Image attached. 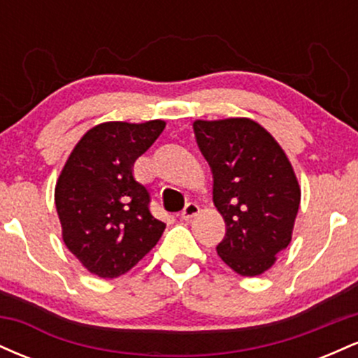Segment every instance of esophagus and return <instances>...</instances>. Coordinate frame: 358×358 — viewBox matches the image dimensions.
<instances>
[{"instance_id": "esophagus-1", "label": "esophagus", "mask_w": 358, "mask_h": 358, "mask_svg": "<svg viewBox=\"0 0 358 358\" xmlns=\"http://www.w3.org/2000/svg\"><path fill=\"white\" fill-rule=\"evenodd\" d=\"M199 205H196L195 202H188L187 205H185V208L182 210V219L183 220H190V219H193V217L196 215V213H199Z\"/></svg>"}]
</instances>
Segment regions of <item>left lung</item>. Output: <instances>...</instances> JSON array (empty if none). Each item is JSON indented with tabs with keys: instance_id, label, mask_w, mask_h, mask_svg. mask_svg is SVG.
<instances>
[{
	"instance_id": "left-lung-1",
	"label": "left lung",
	"mask_w": 358,
	"mask_h": 358,
	"mask_svg": "<svg viewBox=\"0 0 358 358\" xmlns=\"http://www.w3.org/2000/svg\"><path fill=\"white\" fill-rule=\"evenodd\" d=\"M213 175V203L225 220L217 254L241 276H259L293 236L301 190L282 148L248 117L193 122Z\"/></svg>"
}]
</instances>
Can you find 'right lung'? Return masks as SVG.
<instances>
[{"mask_svg": "<svg viewBox=\"0 0 358 358\" xmlns=\"http://www.w3.org/2000/svg\"><path fill=\"white\" fill-rule=\"evenodd\" d=\"M165 121H110L77 143L55 185L62 239L89 273L117 278L155 248L166 225L150 212V193L134 180V162Z\"/></svg>", "mask_w": 358, "mask_h": 358, "instance_id": "right-lung-1", "label": "right lung"}]
</instances>
